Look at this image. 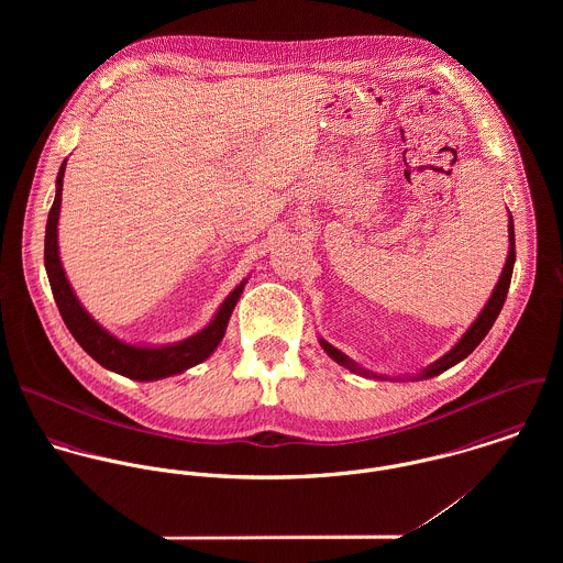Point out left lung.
Here are the masks:
<instances>
[{"instance_id": "8db88e82", "label": "left lung", "mask_w": 563, "mask_h": 563, "mask_svg": "<svg viewBox=\"0 0 563 563\" xmlns=\"http://www.w3.org/2000/svg\"><path fill=\"white\" fill-rule=\"evenodd\" d=\"M507 234H509V251H507V260H505L503 273H500V277H498V282H496V286H494V290H492V295H489V299H487V303L483 306L477 321L473 322V324L466 329V333L457 340V344H455L449 353H444L440 360H435V362H431L429 366H424V368H422L418 375H413L411 379H416V382H418V379H431V377H435V375L449 371L451 366L460 364L462 360H466V357L482 344L483 338L487 335V331L492 329L496 317H498L500 310H503V303H505L507 290H509V282H511V273H514L516 242H514V219H511V214H509ZM319 342H321L324 353H327L333 362H338L340 366H344L346 371H351V373H355V375H360V377H366V379H388V377L382 375V373H373V371H368V368H362L355 360H351L349 355H344L340 349H335L333 344H329L324 338H319Z\"/></svg>"}]
</instances>
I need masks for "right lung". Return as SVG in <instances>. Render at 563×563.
<instances>
[{
	"label": "right lung",
	"instance_id": "obj_1",
	"mask_svg": "<svg viewBox=\"0 0 563 563\" xmlns=\"http://www.w3.org/2000/svg\"><path fill=\"white\" fill-rule=\"evenodd\" d=\"M67 161L60 164L58 177H56V197L47 217V230H45V271L49 277V286L56 299V306L60 310V317L71 331V335L78 340L81 349L99 362L103 368L123 375L128 379L136 382H156L170 375H179L203 360H208L214 349L221 344L230 317L241 299L246 279L228 295V299L217 310L214 319L208 322L201 331L192 333L190 338H184L173 344L161 346H147V344H132L125 340H119L108 329H103L95 321L80 299L76 297L63 262L58 253V219H60V203H63V177H65Z\"/></svg>",
	"mask_w": 563,
	"mask_h": 563
}]
</instances>
